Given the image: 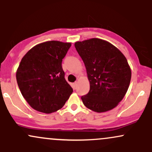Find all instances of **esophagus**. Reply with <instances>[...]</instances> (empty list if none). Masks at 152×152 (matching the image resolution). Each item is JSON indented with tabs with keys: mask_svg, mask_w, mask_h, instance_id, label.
Instances as JSON below:
<instances>
[{
	"mask_svg": "<svg viewBox=\"0 0 152 152\" xmlns=\"http://www.w3.org/2000/svg\"><path fill=\"white\" fill-rule=\"evenodd\" d=\"M72 86L74 89H76V87H77V82H74V83L72 84Z\"/></svg>",
	"mask_w": 152,
	"mask_h": 152,
	"instance_id": "obj_1",
	"label": "esophagus"
}]
</instances>
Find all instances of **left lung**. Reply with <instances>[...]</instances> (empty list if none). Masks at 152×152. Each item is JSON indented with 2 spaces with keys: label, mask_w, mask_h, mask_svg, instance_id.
Instances as JSON below:
<instances>
[{
  "label": "left lung",
  "mask_w": 152,
  "mask_h": 152,
  "mask_svg": "<svg viewBox=\"0 0 152 152\" xmlns=\"http://www.w3.org/2000/svg\"><path fill=\"white\" fill-rule=\"evenodd\" d=\"M86 66L90 90L81 96L88 109L109 111L123 99L130 84L132 71L126 57L114 45L99 38L75 43Z\"/></svg>",
  "instance_id": "left-lung-1"
}]
</instances>
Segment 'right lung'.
Listing matches in <instances>:
<instances>
[{
    "label": "right lung",
    "mask_w": 152,
    "mask_h": 152,
    "mask_svg": "<svg viewBox=\"0 0 152 152\" xmlns=\"http://www.w3.org/2000/svg\"><path fill=\"white\" fill-rule=\"evenodd\" d=\"M71 46V43L46 41L33 47L21 59L16 71L17 83L23 96L36 111L55 112L72 94L61 65Z\"/></svg>",
    "instance_id": "obj_1"
}]
</instances>
